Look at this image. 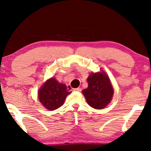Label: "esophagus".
I'll list each match as a JSON object with an SVG mask.
<instances>
[{
    "mask_svg": "<svg viewBox=\"0 0 151 151\" xmlns=\"http://www.w3.org/2000/svg\"><path fill=\"white\" fill-rule=\"evenodd\" d=\"M73 91H81V88H73Z\"/></svg>",
    "mask_w": 151,
    "mask_h": 151,
    "instance_id": "obj_1",
    "label": "esophagus"
}]
</instances>
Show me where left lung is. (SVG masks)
I'll use <instances>...</instances> for the list:
<instances>
[{"instance_id": "left-lung-1", "label": "left lung", "mask_w": 151, "mask_h": 151, "mask_svg": "<svg viewBox=\"0 0 151 151\" xmlns=\"http://www.w3.org/2000/svg\"><path fill=\"white\" fill-rule=\"evenodd\" d=\"M88 87L82 91L86 102L96 109L106 107L111 101L113 88L109 78L104 72L90 74L87 78Z\"/></svg>"}]
</instances>
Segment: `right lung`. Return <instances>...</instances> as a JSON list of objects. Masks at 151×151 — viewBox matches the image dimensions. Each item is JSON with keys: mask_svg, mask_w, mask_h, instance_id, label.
Here are the masks:
<instances>
[{"mask_svg": "<svg viewBox=\"0 0 151 151\" xmlns=\"http://www.w3.org/2000/svg\"><path fill=\"white\" fill-rule=\"evenodd\" d=\"M71 93L67 86L59 83L55 78L47 80L38 91V99L45 108L53 111L63 106L68 95Z\"/></svg>", "mask_w": 151, "mask_h": 151, "instance_id": "obj_1", "label": "right lung"}]
</instances>
